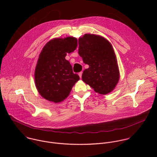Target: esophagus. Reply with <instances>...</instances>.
<instances>
[{
	"mask_svg": "<svg viewBox=\"0 0 157 157\" xmlns=\"http://www.w3.org/2000/svg\"><path fill=\"white\" fill-rule=\"evenodd\" d=\"M82 71L80 72V73H79V74H78V75H79V76L80 78H81V77H82Z\"/></svg>",
	"mask_w": 157,
	"mask_h": 157,
	"instance_id": "1",
	"label": "esophagus"
}]
</instances>
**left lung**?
I'll return each instance as SVG.
<instances>
[{"label":"left lung","instance_id":"1","mask_svg":"<svg viewBox=\"0 0 157 157\" xmlns=\"http://www.w3.org/2000/svg\"><path fill=\"white\" fill-rule=\"evenodd\" d=\"M78 53L89 65L82 80L95 92L105 95L113 91L120 79L117 57L112 44L104 37L84 34L78 40Z\"/></svg>","mask_w":157,"mask_h":157}]
</instances>
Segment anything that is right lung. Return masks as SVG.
Returning a JSON list of instances; mask_svg holds the SVG:
<instances>
[{
    "mask_svg": "<svg viewBox=\"0 0 157 157\" xmlns=\"http://www.w3.org/2000/svg\"><path fill=\"white\" fill-rule=\"evenodd\" d=\"M77 46V38L71 36L53 38L43 47L34 75L36 88L43 98L59 103L70 95L79 77L73 73L72 66L65 57Z\"/></svg>",
    "mask_w": 157,
    "mask_h": 157,
    "instance_id": "obj_1",
    "label": "right lung"
}]
</instances>
